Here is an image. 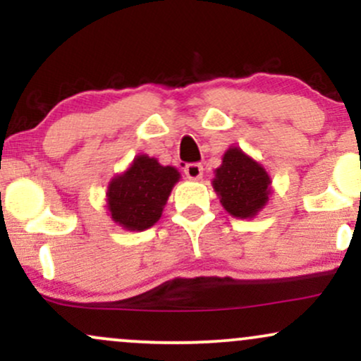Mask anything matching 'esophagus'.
Returning <instances> with one entry per match:
<instances>
[{
    "label": "esophagus",
    "mask_w": 361,
    "mask_h": 361,
    "mask_svg": "<svg viewBox=\"0 0 361 361\" xmlns=\"http://www.w3.org/2000/svg\"><path fill=\"white\" fill-rule=\"evenodd\" d=\"M185 175L190 180H200L204 176V166L198 163H192V164H186L185 166Z\"/></svg>",
    "instance_id": "obj_1"
}]
</instances>
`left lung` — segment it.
Returning a JSON list of instances; mask_svg holds the SVG:
<instances>
[{
  "mask_svg": "<svg viewBox=\"0 0 361 361\" xmlns=\"http://www.w3.org/2000/svg\"><path fill=\"white\" fill-rule=\"evenodd\" d=\"M212 186L226 212L238 219H252L268 204L271 178L258 161L241 147L231 146L215 169Z\"/></svg>",
  "mask_w": 361,
  "mask_h": 361,
  "instance_id": "left-lung-1",
  "label": "left lung"
}]
</instances>
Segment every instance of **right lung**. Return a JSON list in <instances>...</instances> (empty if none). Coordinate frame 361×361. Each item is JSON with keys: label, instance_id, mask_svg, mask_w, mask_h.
I'll list each match as a JSON object with an SVG mask.
<instances>
[{"label": "right lung", "instance_id": "add662e5", "mask_svg": "<svg viewBox=\"0 0 361 361\" xmlns=\"http://www.w3.org/2000/svg\"><path fill=\"white\" fill-rule=\"evenodd\" d=\"M180 178L175 166H163L156 157L137 154L126 171L110 180L106 188L110 219L126 231L149 229L161 219Z\"/></svg>", "mask_w": 361, "mask_h": 361}]
</instances>
